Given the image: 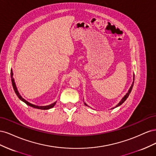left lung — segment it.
I'll return each mask as SVG.
<instances>
[{
    "label": "left lung",
    "mask_w": 156,
    "mask_h": 156,
    "mask_svg": "<svg viewBox=\"0 0 156 156\" xmlns=\"http://www.w3.org/2000/svg\"><path fill=\"white\" fill-rule=\"evenodd\" d=\"M134 79H135V75H134V74H133V83H132V84H131V87H130V88H129V89L128 90V92H127V93H126V95L122 98V100L120 101V102L118 103V104L115 106V107H112V108H111V109H112V108H116V107H119L120 105H121L122 103H123L126 100V99L128 98V96H129V94L131 93V90H132V88H133V84H134ZM84 105H85L86 106H88V107H89L86 103H84Z\"/></svg>",
    "instance_id": "8db88e82"
}]
</instances>
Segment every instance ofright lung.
Here are the masks:
<instances>
[{
  "instance_id": "obj_1",
  "label": "right lung",
  "mask_w": 156,
  "mask_h": 156,
  "mask_svg": "<svg viewBox=\"0 0 156 156\" xmlns=\"http://www.w3.org/2000/svg\"><path fill=\"white\" fill-rule=\"evenodd\" d=\"M11 73V79H12V86H13V90H14V91H15V92H16V95L17 96V97H18L19 98H20V100H21L22 101H23L24 103H25L27 105L30 106V107H33V108H39V109H41V110L49 109V108H52V107H53L55 106V105L56 104V101H55V102H54V103H51V104H50V105H45V106H38V105H36L32 104V103H30V102H29V101H27L26 100H25V99L23 98L21 96V94H20V92H19V91H18L17 88V87H16V83H15V80H14L13 77V72H12V69H11V73Z\"/></svg>"
}]
</instances>
